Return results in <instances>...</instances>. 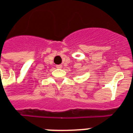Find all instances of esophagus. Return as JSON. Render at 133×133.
I'll use <instances>...</instances> for the list:
<instances>
[{"label": "esophagus", "instance_id": "1", "mask_svg": "<svg viewBox=\"0 0 133 133\" xmlns=\"http://www.w3.org/2000/svg\"><path fill=\"white\" fill-rule=\"evenodd\" d=\"M62 65H56V68H59V69H61L62 68Z\"/></svg>", "mask_w": 133, "mask_h": 133}]
</instances>
